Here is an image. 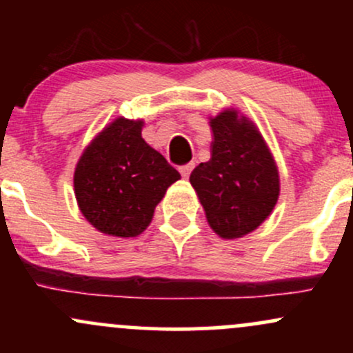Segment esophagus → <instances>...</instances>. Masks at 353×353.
I'll return each mask as SVG.
<instances>
[{"label": "esophagus", "mask_w": 353, "mask_h": 353, "mask_svg": "<svg viewBox=\"0 0 353 353\" xmlns=\"http://www.w3.org/2000/svg\"><path fill=\"white\" fill-rule=\"evenodd\" d=\"M192 169H194V164H185V165H182V168H179L181 176L184 177V179H188L189 174H190V171H192Z\"/></svg>", "instance_id": "obj_1"}]
</instances>
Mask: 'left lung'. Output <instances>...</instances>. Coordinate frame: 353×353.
Instances as JSON below:
<instances>
[{
  "instance_id": "left-lung-1",
  "label": "left lung",
  "mask_w": 353,
  "mask_h": 353,
  "mask_svg": "<svg viewBox=\"0 0 353 353\" xmlns=\"http://www.w3.org/2000/svg\"><path fill=\"white\" fill-rule=\"evenodd\" d=\"M210 159L190 172L210 229L222 239L244 237L272 214L281 177L269 145L249 117L224 109L209 117Z\"/></svg>"
}]
</instances>
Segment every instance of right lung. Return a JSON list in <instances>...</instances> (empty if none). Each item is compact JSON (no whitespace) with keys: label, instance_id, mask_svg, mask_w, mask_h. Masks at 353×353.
I'll return each mask as SVG.
<instances>
[{"label":"right lung","instance_id":"add662e5","mask_svg":"<svg viewBox=\"0 0 353 353\" xmlns=\"http://www.w3.org/2000/svg\"><path fill=\"white\" fill-rule=\"evenodd\" d=\"M143 119L116 117L86 145L74 169L84 219L112 237H136L181 174L143 139Z\"/></svg>","mask_w":353,"mask_h":353}]
</instances>
